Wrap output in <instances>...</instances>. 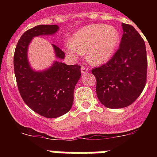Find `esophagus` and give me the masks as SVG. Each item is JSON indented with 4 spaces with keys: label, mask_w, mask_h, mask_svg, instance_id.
I'll list each match as a JSON object with an SVG mask.
<instances>
[{
    "label": "esophagus",
    "mask_w": 157,
    "mask_h": 157,
    "mask_svg": "<svg viewBox=\"0 0 157 157\" xmlns=\"http://www.w3.org/2000/svg\"><path fill=\"white\" fill-rule=\"evenodd\" d=\"M81 71H82V74L85 75V74H86L87 72L89 71V69L87 68L86 67L82 66V67H81Z\"/></svg>",
    "instance_id": "esophagus-1"
}]
</instances>
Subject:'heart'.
<instances>
[{
	"instance_id": "obj_1",
	"label": "heart",
	"mask_w": 157,
	"mask_h": 157,
	"mask_svg": "<svg viewBox=\"0 0 157 157\" xmlns=\"http://www.w3.org/2000/svg\"><path fill=\"white\" fill-rule=\"evenodd\" d=\"M120 41L115 27L105 24H92L78 30L71 41L66 43L67 52L78 57L86 52L87 59L94 64H101L111 59Z\"/></svg>"
}]
</instances>
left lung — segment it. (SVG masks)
<instances>
[{"label":"left lung","instance_id":"8db88e82","mask_svg":"<svg viewBox=\"0 0 157 157\" xmlns=\"http://www.w3.org/2000/svg\"><path fill=\"white\" fill-rule=\"evenodd\" d=\"M120 48L105 64L92 69L97 80V95L109 109H122L141 95L147 80L145 41L131 25L122 23Z\"/></svg>","mask_w":157,"mask_h":157}]
</instances>
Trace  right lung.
Masks as SVG:
<instances>
[{"label": "right lung", "instance_id": "right-lung-1", "mask_svg": "<svg viewBox=\"0 0 157 157\" xmlns=\"http://www.w3.org/2000/svg\"><path fill=\"white\" fill-rule=\"evenodd\" d=\"M56 25H38L27 30L18 41L14 53V72L19 92L26 105L45 118H57L71 109L74 90L81 76V66L56 61L48 70L34 71L29 66L27 47L33 37L56 33ZM56 56L63 59V51L53 45Z\"/></svg>", "mask_w": 157, "mask_h": 157}]
</instances>
